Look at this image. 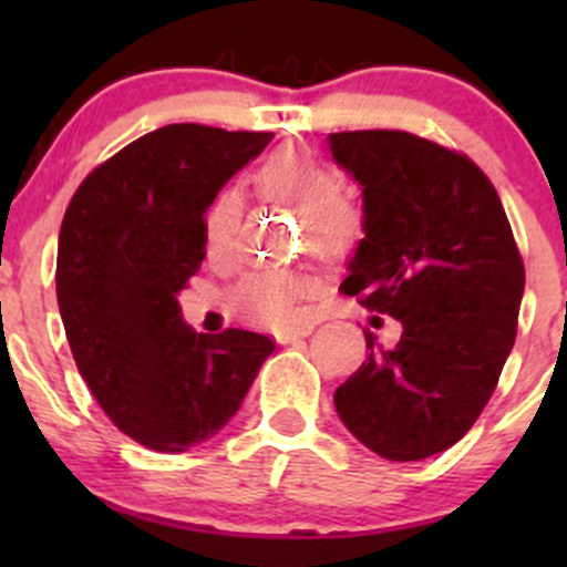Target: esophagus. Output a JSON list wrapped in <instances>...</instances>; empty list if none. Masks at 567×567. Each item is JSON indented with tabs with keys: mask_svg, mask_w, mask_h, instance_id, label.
Returning <instances> with one entry per match:
<instances>
[{
	"mask_svg": "<svg viewBox=\"0 0 567 567\" xmlns=\"http://www.w3.org/2000/svg\"><path fill=\"white\" fill-rule=\"evenodd\" d=\"M312 331V323H301V326H296V329H285V331H279L277 334V340L279 342H293V340H299V337H307Z\"/></svg>",
	"mask_w": 567,
	"mask_h": 567,
	"instance_id": "1",
	"label": "esophagus"
}]
</instances>
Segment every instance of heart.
I'll return each instance as SVG.
<instances>
[{
    "label": "heart",
    "instance_id": "1",
    "mask_svg": "<svg viewBox=\"0 0 567 567\" xmlns=\"http://www.w3.org/2000/svg\"><path fill=\"white\" fill-rule=\"evenodd\" d=\"M255 188L262 199L299 210L301 236L316 251L346 247L357 233V216L340 197L334 169L301 151H279L257 167ZM241 216V199L225 188L205 210L203 241L208 255L219 257L230 249ZM312 290V279L299 271H251L233 290L236 305L249 318L268 326H288L301 320V299Z\"/></svg>",
    "mask_w": 567,
    "mask_h": 567
}]
</instances>
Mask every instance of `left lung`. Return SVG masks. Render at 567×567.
Listing matches in <instances>:
<instances>
[{
    "label": "left lung",
    "mask_w": 567,
    "mask_h": 567,
    "mask_svg": "<svg viewBox=\"0 0 567 567\" xmlns=\"http://www.w3.org/2000/svg\"><path fill=\"white\" fill-rule=\"evenodd\" d=\"M362 188V233L340 290L400 320L398 346L364 331L370 357L334 405L386 461H422L474 425L516 342L524 262L502 199L461 153L405 131L329 134Z\"/></svg>",
    "instance_id": "8db88e82"
}]
</instances>
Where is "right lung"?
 <instances>
[{
  "mask_svg": "<svg viewBox=\"0 0 567 567\" xmlns=\"http://www.w3.org/2000/svg\"><path fill=\"white\" fill-rule=\"evenodd\" d=\"M271 136L164 125L84 177L62 219L56 305L79 373L158 453L216 436L274 351L257 331L197 334L177 305L205 257V210Z\"/></svg>",
  "mask_w": 567,
  "mask_h": 567,
  "instance_id": "right-lung-1",
  "label": "right lung"
}]
</instances>
